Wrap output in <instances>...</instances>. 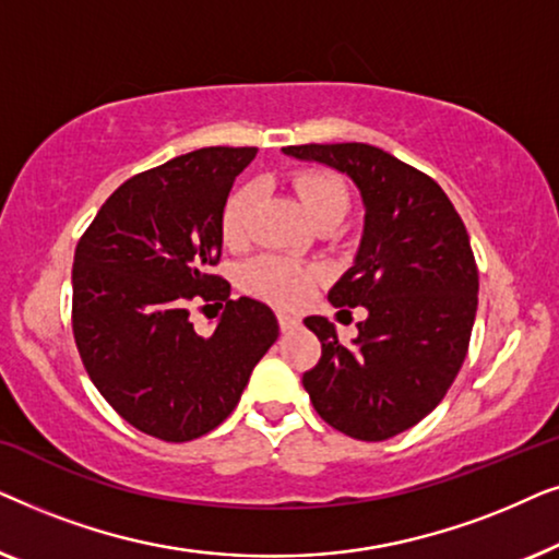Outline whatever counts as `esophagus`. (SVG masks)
Returning <instances> with one entry per match:
<instances>
[{
  "instance_id": "1",
  "label": "esophagus",
  "mask_w": 559,
  "mask_h": 559,
  "mask_svg": "<svg viewBox=\"0 0 559 559\" xmlns=\"http://www.w3.org/2000/svg\"><path fill=\"white\" fill-rule=\"evenodd\" d=\"M277 320H280L282 331H295V328H300V318L289 316V312H280Z\"/></svg>"
}]
</instances>
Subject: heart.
<instances>
[{
    "label": "heart",
    "instance_id": "heart-1",
    "mask_svg": "<svg viewBox=\"0 0 559 559\" xmlns=\"http://www.w3.org/2000/svg\"><path fill=\"white\" fill-rule=\"evenodd\" d=\"M293 188L300 205L308 213L312 224L325 218H343L348 209V188L338 175L331 170H300L293 175ZM257 205V188L239 186L228 195L224 205V216H221V234L228 247H241L249 239L251 216H254ZM320 270L312 264L295 262V259L266 254L243 266L241 282L251 295L262 297V300L280 305V308H293L308 300L312 287L318 285Z\"/></svg>",
    "mask_w": 559,
    "mask_h": 559
}]
</instances>
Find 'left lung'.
Masks as SVG:
<instances>
[{"instance_id": "1", "label": "left lung", "mask_w": 559, "mask_h": 559, "mask_svg": "<svg viewBox=\"0 0 559 559\" xmlns=\"http://www.w3.org/2000/svg\"><path fill=\"white\" fill-rule=\"evenodd\" d=\"M285 155L348 175L366 216L354 266L328 293L341 312L364 305L350 343L310 316L323 354L302 373L312 407L356 440L409 430L442 402L465 361L478 266L461 216L430 175L361 142L297 144Z\"/></svg>"}]
</instances>
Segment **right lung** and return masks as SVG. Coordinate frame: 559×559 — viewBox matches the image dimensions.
<instances>
[{
	"instance_id": "right-lung-1",
	"label": "right lung",
	"mask_w": 559,
	"mask_h": 559,
	"mask_svg": "<svg viewBox=\"0 0 559 559\" xmlns=\"http://www.w3.org/2000/svg\"><path fill=\"white\" fill-rule=\"evenodd\" d=\"M257 147H203L134 175L91 221L73 257V338L91 381L136 430L188 442L231 415L280 335L264 302L211 270L226 198ZM227 302L211 336L189 302Z\"/></svg>"
}]
</instances>
